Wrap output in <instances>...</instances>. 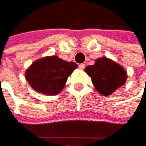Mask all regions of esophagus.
<instances>
[{"mask_svg":"<svg viewBox=\"0 0 146 146\" xmlns=\"http://www.w3.org/2000/svg\"><path fill=\"white\" fill-rule=\"evenodd\" d=\"M78 67L80 68L81 70H84V68H85V64H84V63H80V64H79V66H78Z\"/></svg>","mask_w":146,"mask_h":146,"instance_id":"34e87169","label":"esophagus"}]
</instances>
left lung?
Wrapping results in <instances>:
<instances>
[{
    "instance_id": "left-lung-1",
    "label": "left lung",
    "mask_w": 146,
    "mask_h": 146,
    "mask_svg": "<svg viewBox=\"0 0 146 146\" xmlns=\"http://www.w3.org/2000/svg\"><path fill=\"white\" fill-rule=\"evenodd\" d=\"M92 78L93 84L101 94L110 95L117 88L125 84L127 78L123 68L107 58H99L94 65L85 68Z\"/></svg>"
}]
</instances>
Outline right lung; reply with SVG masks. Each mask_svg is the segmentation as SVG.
<instances>
[{
	"instance_id": "1",
	"label": "right lung",
	"mask_w": 146,
	"mask_h": 146,
	"mask_svg": "<svg viewBox=\"0 0 146 146\" xmlns=\"http://www.w3.org/2000/svg\"><path fill=\"white\" fill-rule=\"evenodd\" d=\"M76 68L74 62H65L57 56H50L33 62L26 71L25 77L35 91L54 95L62 90L68 76Z\"/></svg>"
}]
</instances>
